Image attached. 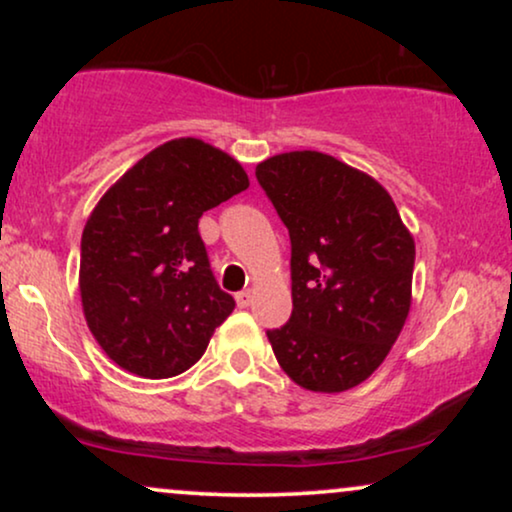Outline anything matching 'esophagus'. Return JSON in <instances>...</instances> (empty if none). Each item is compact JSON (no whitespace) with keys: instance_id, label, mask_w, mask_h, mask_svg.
Segmentation results:
<instances>
[{"instance_id":"1","label":"esophagus","mask_w":512,"mask_h":512,"mask_svg":"<svg viewBox=\"0 0 512 512\" xmlns=\"http://www.w3.org/2000/svg\"><path fill=\"white\" fill-rule=\"evenodd\" d=\"M236 303H238V308H248V305L252 303V291L236 293Z\"/></svg>"}]
</instances>
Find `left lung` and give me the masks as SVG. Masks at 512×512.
I'll use <instances>...</instances> for the list:
<instances>
[{"mask_svg": "<svg viewBox=\"0 0 512 512\" xmlns=\"http://www.w3.org/2000/svg\"><path fill=\"white\" fill-rule=\"evenodd\" d=\"M255 175L291 236L293 313L267 332L276 361L303 390H351L407 322L414 236L378 180L330 154H276Z\"/></svg>", "mask_w": 512, "mask_h": 512, "instance_id": "left-lung-1", "label": "left lung"}]
</instances>
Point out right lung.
<instances>
[{"label":"right lung","mask_w":512,"mask_h":512,"mask_svg":"<svg viewBox=\"0 0 512 512\" xmlns=\"http://www.w3.org/2000/svg\"><path fill=\"white\" fill-rule=\"evenodd\" d=\"M245 168L202 139L156 146L108 187L81 236L86 325L110 361L173 378L236 308L209 269L199 216L248 190Z\"/></svg>","instance_id":"right-lung-1"}]
</instances>
